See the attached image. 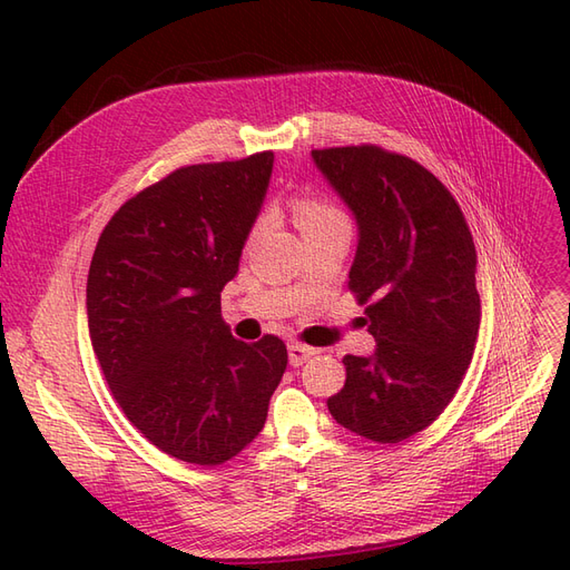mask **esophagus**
<instances>
[{"label": "esophagus", "instance_id": "34e87169", "mask_svg": "<svg viewBox=\"0 0 570 570\" xmlns=\"http://www.w3.org/2000/svg\"><path fill=\"white\" fill-rule=\"evenodd\" d=\"M287 354H289V366H302L306 364L308 358H312L316 354L314 347H306V344H299V342H289L287 344Z\"/></svg>", "mask_w": 570, "mask_h": 570}]
</instances>
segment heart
I'll return each instance as SVG.
<instances>
[{
    "label": "heart",
    "instance_id": "b5f03b06",
    "mask_svg": "<svg viewBox=\"0 0 570 570\" xmlns=\"http://www.w3.org/2000/svg\"><path fill=\"white\" fill-rule=\"evenodd\" d=\"M295 218H297V226H299L302 235L323 230V228H350L347 214H344L337 204L327 202L323 197H314V195H304L297 199ZM264 226H266V216L256 220L254 235L262 233Z\"/></svg>",
    "mask_w": 570,
    "mask_h": 570
}]
</instances>
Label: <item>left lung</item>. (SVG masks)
Masks as SVG:
<instances>
[{"mask_svg": "<svg viewBox=\"0 0 570 570\" xmlns=\"http://www.w3.org/2000/svg\"><path fill=\"white\" fill-rule=\"evenodd\" d=\"M312 159L356 218L347 287L375 337L371 356L342 358L347 381L327 411L361 438L402 442L446 409L473 358V237L450 189L402 154L361 145L314 149Z\"/></svg>", "mask_w": 570, "mask_h": 570, "instance_id": "1", "label": "left lung"}]
</instances>
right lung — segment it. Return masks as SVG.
I'll return each mask as SVG.
<instances>
[{
	"label": "right lung",
	"mask_w": 570,
	"mask_h": 570,
	"mask_svg": "<svg viewBox=\"0 0 570 570\" xmlns=\"http://www.w3.org/2000/svg\"><path fill=\"white\" fill-rule=\"evenodd\" d=\"M271 170L273 151L174 170L120 206L90 264V340L114 400L187 463L254 442L287 366L283 340L239 342L220 318Z\"/></svg>",
	"instance_id": "right-lung-1"
}]
</instances>
